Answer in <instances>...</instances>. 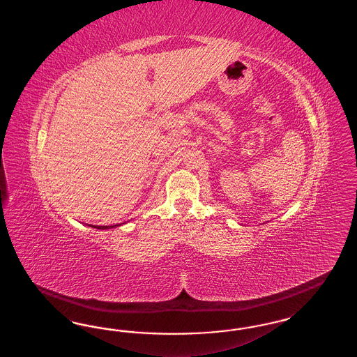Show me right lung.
Masks as SVG:
<instances>
[{
	"label": "right lung",
	"mask_w": 357,
	"mask_h": 357,
	"mask_svg": "<svg viewBox=\"0 0 357 357\" xmlns=\"http://www.w3.org/2000/svg\"><path fill=\"white\" fill-rule=\"evenodd\" d=\"M115 226H118V225H114V226H92V227H96V229H112V227H115Z\"/></svg>",
	"instance_id": "1"
}]
</instances>
